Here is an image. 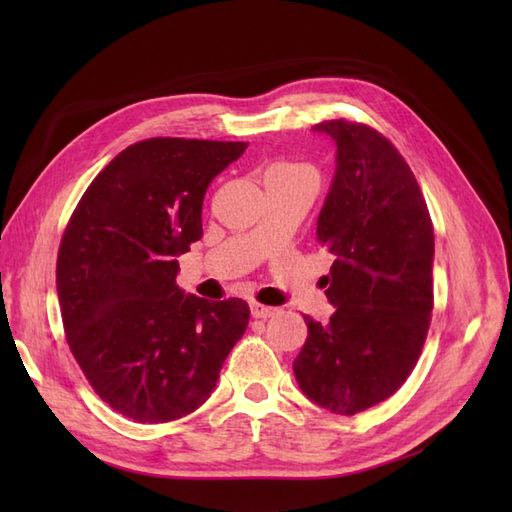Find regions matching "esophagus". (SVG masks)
<instances>
[{
    "mask_svg": "<svg viewBox=\"0 0 512 512\" xmlns=\"http://www.w3.org/2000/svg\"><path fill=\"white\" fill-rule=\"evenodd\" d=\"M250 312H252V316L254 318H271L277 309L275 307H269V305H262V303H256V301H252L250 303Z\"/></svg>",
    "mask_w": 512,
    "mask_h": 512,
    "instance_id": "esophagus-1",
    "label": "esophagus"
}]
</instances>
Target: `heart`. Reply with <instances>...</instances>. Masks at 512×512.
Wrapping results in <instances>:
<instances>
[{
  "label": "heart",
  "mask_w": 512,
  "mask_h": 512,
  "mask_svg": "<svg viewBox=\"0 0 512 512\" xmlns=\"http://www.w3.org/2000/svg\"><path fill=\"white\" fill-rule=\"evenodd\" d=\"M299 175H309L303 166L297 164H275L267 170L265 179H286V177H299Z\"/></svg>",
  "instance_id": "b5f03b06"
}]
</instances>
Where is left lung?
I'll return each mask as SVG.
<instances>
[{
    "label": "left lung",
    "instance_id": "left-lung-1",
    "mask_svg": "<svg viewBox=\"0 0 512 512\" xmlns=\"http://www.w3.org/2000/svg\"><path fill=\"white\" fill-rule=\"evenodd\" d=\"M337 145L316 241L333 256L324 294L329 322L309 316L292 363L314 404L352 416L408 380L433 309V224L421 188L389 138L365 123H316Z\"/></svg>",
    "mask_w": 512,
    "mask_h": 512
}]
</instances>
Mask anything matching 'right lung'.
Returning <instances> with one entry per match:
<instances>
[{
    "label": "right lung",
    "instance_id": "1",
    "mask_svg": "<svg viewBox=\"0 0 512 512\" xmlns=\"http://www.w3.org/2000/svg\"><path fill=\"white\" fill-rule=\"evenodd\" d=\"M247 143L158 136L91 181L57 254L68 346L102 401L136 423H168L211 397L250 320L243 299L177 286V258L203 237V198Z\"/></svg>",
    "mask_w": 512,
    "mask_h": 512
}]
</instances>
